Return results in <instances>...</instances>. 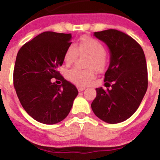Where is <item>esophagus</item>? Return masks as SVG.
<instances>
[{
	"label": "esophagus",
	"instance_id": "esophagus-1",
	"mask_svg": "<svg viewBox=\"0 0 160 160\" xmlns=\"http://www.w3.org/2000/svg\"><path fill=\"white\" fill-rule=\"evenodd\" d=\"M77 89H78L79 92H82V91H83L84 89H85V88L84 87H80V86H77Z\"/></svg>",
	"mask_w": 160,
	"mask_h": 160
}]
</instances>
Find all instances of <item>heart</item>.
<instances>
[{
	"label": "heart",
	"mask_w": 160,
	"mask_h": 160,
	"mask_svg": "<svg viewBox=\"0 0 160 160\" xmlns=\"http://www.w3.org/2000/svg\"><path fill=\"white\" fill-rule=\"evenodd\" d=\"M80 55H88L87 67L89 68L81 69L73 68L67 72L68 79L78 85H86L95 77V69L102 72L108 63V57L104 46L100 41L89 36H83L76 45L71 44L64 52V60L68 65L75 62Z\"/></svg>",
	"instance_id": "b5f03b06"
}]
</instances>
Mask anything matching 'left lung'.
<instances>
[{"mask_svg": "<svg viewBox=\"0 0 160 160\" xmlns=\"http://www.w3.org/2000/svg\"><path fill=\"white\" fill-rule=\"evenodd\" d=\"M94 36L110 49V65L104 82L106 87L112 88H96V97L91 107L103 121L120 123L136 112L148 89L144 52L132 37L119 30L96 32Z\"/></svg>", "mask_w": 160, "mask_h": 160, "instance_id": "obj_1", "label": "left lung"}]
</instances>
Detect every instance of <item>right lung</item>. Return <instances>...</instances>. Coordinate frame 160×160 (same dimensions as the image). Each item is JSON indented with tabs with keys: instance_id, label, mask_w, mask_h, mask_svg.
Wrapping results in <instances>:
<instances>
[{
	"instance_id": "obj_1",
	"label": "right lung",
	"mask_w": 160,
	"mask_h": 160,
	"mask_svg": "<svg viewBox=\"0 0 160 160\" xmlns=\"http://www.w3.org/2000/svg\"><path fill=\"white\" fill-rule=\"evenodd\" d=\"M70 33L44 32L20 48L13 70V84L22 107L40 123L55 124L67 117L78 90L58 71ZM60 80L57 86L51 78Z\"/></svg>"
}]
</instances>
